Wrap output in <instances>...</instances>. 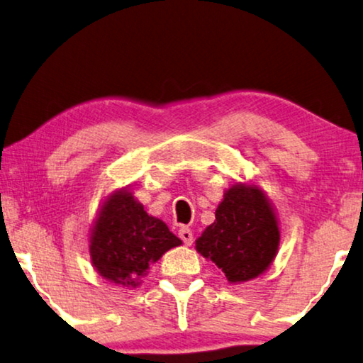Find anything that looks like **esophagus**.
<instances>
[{"mask_svg":"<svg viewBox=\"0 0 363 363\" xmlns=\"http://www.w3.org/2000/svg\"><path fill=\"white\" fill-rule=\"evenodd\" d=\"M178 236H180V240L185 242V245H188V246H190L191 242H193V233H191L190 228L182 226L180 230H178Z\"/></svg>","mask_w":363,"mask_h":363,"instance_id":"esophagus-1","label":"esophagus"}]
</instances>
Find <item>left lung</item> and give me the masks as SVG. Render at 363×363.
<instances>
[{
  "mask_svg": "<svg viewBox=\"0 0 363 363\" xmlns=\"http://www.w3.org/2000/svg\"><path fill=\"white\" fill-rule=\"evenodd\" d=\"M215 216L196 240V251L215 262L230 282L255 279L266 271L279 246V228L261 190L230 188Z\"/></svg>",
  "mask_w": 363,
  "mask_h": 363,
  "instance_id": "8db88e82",
  "label": "left lung"
}]
</instances>
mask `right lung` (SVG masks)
Returning a JSON list of instances; mask_svg holds the SVG:
<instances>
[{
  "instance_id": "1",
  "label": "right lung",
  "mask_w": 363,
  "mask_h": 363,
  "mask_svg": "<svg viewBox=\"0 0 363 363\" xmlns=\"http://www.w3.org/2000/svg\"><path fill=\"white\" fill-rule=\"evenodd\" d=\"M182 240L133 200L116 193L104 205L91 240V257L99 274L122 286L135 287L152 262L180 246Z\"/></svg>"
}]
</instances>
